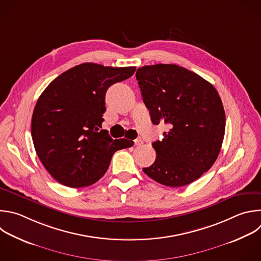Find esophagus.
<instances>
[{
  "label": "esophagus",
  "instance_id": "obj_1",
  "mask_svg": "<svg viewBox=\"0 0 261 261\" xmlns=\"http://www.w3.org/2000/svg\"><path fill=\"white\" fill-rule=\"evenodd\" d=\"M143 143V140L139 137V138H136L135 140H134V144L135 145H141Z\"/></svg>",
  "mask_w": 261,
  "mask_h": 261
}]
</instances>
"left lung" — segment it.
<instances>
[{
  "instance_id": "1",
  "label": "left lung",
  "mask_w": 261,
  "mask_h": 261,
  "mask_svg": "<svg viewBox=\"0 0 261 261\" xmlns=\"http://www.w3.org/2000/svg\"><path fill=\"white\" fill-rule=\"evenodd\" d=\"M152 124H169L162 141L152 143L156 158L143 172L171 187L188 186L216 161L225 131V114L216 89L199 74L176 64H154L136 71Z\"/></svg>"
}]
</instances>
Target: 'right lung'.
Here are the masks:
<instances>
[{
  "label": "right lung",
  "instance_id": "right-lung-1",
  "mask_svg": "<svg viewBox=\"0 0 261 261\" xmlns=\"http://www.w3.org/2000/svg\"><path fill=\"white\" fill-rule=\"evenodd\" d=\"M136 67L86 62L53 80L39 97L32 119L37 154L59 184L77 189L98 181L113 154L133 141L114 140L100 130L110 87L133 75Z\"/></svg>",
  "mask_w": 261,
  "mask_h": 261
}]
</instances>
